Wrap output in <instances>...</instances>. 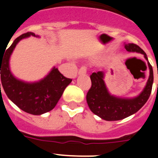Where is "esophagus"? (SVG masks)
<instances>
[{
    "mask_svg": "<svg viewBox=\"0 0 158 158\" xmlns=\"http://www.w3.org/2000/svg\"><path fill=\"white\" fill-rule=\"evenodd\" d=\"M86 72H87V68L85 66H82L81 67L79 71H78V73H79V74H85Z\"/></svg>",
    "mask_w": 158,
    "mask_h": 158,
    "instance_id": "esophagus-1",
    "label": "esophagus"
}]
</instances>
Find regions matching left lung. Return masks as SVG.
Listing matches in <instances>:
<instances>
[{"mask_svg": "<svg viewBox=\"0 0 158 158\" xmlns=\"http://www.w3.org/2000/svg\"><path fill=\"white\" fill-rule=\"evenodd\" d=\"M124 47L128 52L140 53L144 55L150 69V76L144 89L139 96L133 98H122L109 93L104 81V72L93 73L90 76L92 86L87 93L86 100L90 110L104 120H120L133 115L146 104L151 93L153 73L146 54L142 48L134 43H126Z\"/></svg>", "mask_w": 158, "mask_h": 158, "instance_id": "8db88e82", "label": "left lung"}]
</instances>
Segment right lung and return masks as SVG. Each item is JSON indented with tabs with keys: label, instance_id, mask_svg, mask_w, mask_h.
I'll return each mask as SVG.
<instances>
[{
	"label": "right lung",
	"instance_id": "right-lung-1",
	"mask_svg": "<svg viewBox=\"0 0 158 158\" xmlns=\"http://www.w3.org/2000/svg\"><path fill=\"white\" fill-rule=\"evenodd\" d=\"M30 36L40 37L33 32L21 35L5 49L2 58L0 56L1 80L3 89L11 101L25 112L40 115L51 111L56 106L72 79L65 77L55 67H53L45 77L35 82L23 81L12 74L9 67L11 55L17 43Z\"/></svg>",
	"mask_w": 158,
	"mask_h": 158
}]
</instances>
